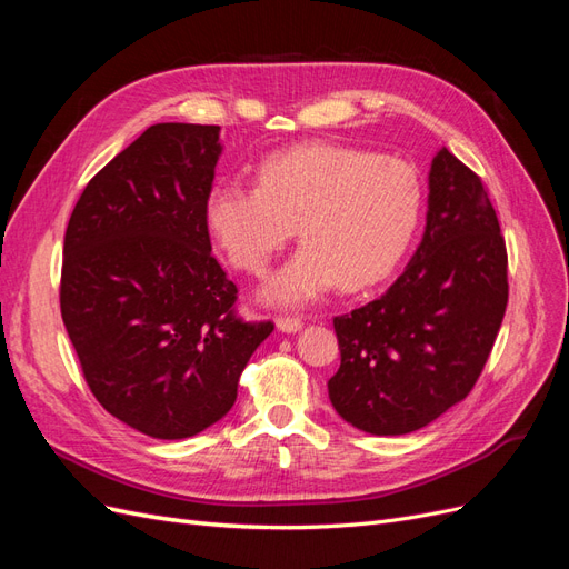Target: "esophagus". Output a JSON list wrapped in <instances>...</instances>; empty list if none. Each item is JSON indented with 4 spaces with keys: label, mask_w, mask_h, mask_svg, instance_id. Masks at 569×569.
I'll return each mask as SVG.
<instances>
[{
    "label": "esophagus",
    "mask_w": 569,
    "mask_h": 569,
    "mask_svg": "<svg viewBox=\"0 0 569 569\" xmlns=\"http://www.w3.org/2000/svg\"><path fill=\"white\" fill-rule=\"evenodd\" d=\"M278 327L282 332H297V330H301V325H303V320L301 318H297V316H278Z\"/></svg>",
    "instance_id": "obj_1"
}]
</instances>
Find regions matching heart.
Returning a JSON list of instances; mask_svg holds the SVG:
<instances>
[{
  "instance_id": "b5f03b06",
  "label": "heart",
  "mask_w": 569,
  "mask_h": 569,
  "mask_svg": "<svg viewBox=\"0 0 569 569\" xmlns=\"http://www.w3.org/2000/svg\"><path fill=\"white\" fill-rule=\"evenodd\" d=\"M422 216V180L408 161L316 142L272 153L258 184L220 180L206 222L230 263L263 274L299 226V251L272 274L266 299L299 306L337 282L366 289L393 272Z\"/></svg>"
}]
</instances>
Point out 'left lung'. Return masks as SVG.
Returning a JSON list of instances; mask_svg holds the SVG:
<instances>
[{
  "instance_id": "left-lung-1",
  "label": "left lung",
  "mask_w": 569,
  "mask_h": 569,
  "mask_svg": "<svg viewBox=\"0 0 569 569\" xmlns=\"http://www.w3.org/2000/svg\"><path fill=\"white\" fill-rule=\"evenodd\" d=\"M506 306L508 251L487 187L441 149L416 256L380 299L335 318V410L377 437L437 420L477 385Z\"/></svg>"
}]
</instances>
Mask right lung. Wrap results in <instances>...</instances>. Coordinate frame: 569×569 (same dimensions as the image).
Segmentation results:
<instances>
[{
    "mask_svg": "<svg viewBox=\"0 0 569 569\" xmlns=\"http://www.w3.org/2000/svg\"><path fill=\"white\" fill-rule=\"evenodd\" d=\"M218 126L157 123L82 189L63 237L61 318L94 399L153 439L232 408L272 322L234 311L206 222Z\"/></svg>",
    "mask_w": 569,
    "mask_h": 569,
    "instance_id": "obj_1",
    "label": "right lung"
}]
</instances>
